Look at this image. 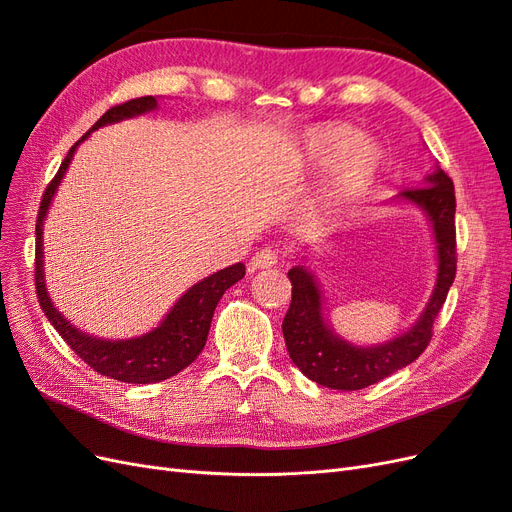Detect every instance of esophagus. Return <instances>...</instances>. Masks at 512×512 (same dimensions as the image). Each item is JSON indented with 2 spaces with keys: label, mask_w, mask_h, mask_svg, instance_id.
<instances>
[{
  "label": "esophagus",
  "mask_w": 512,
  "mask_h": 512,
  "mask_svg": "<svg viewBox=\"0 0 512 512\" xmlns=\"http://www.w3.org/2000/svg\"><path fill=\"white\" fill-rule=\"evenodd\" d=\"M273 265H277V252H273V250H260L250 260V267L252 269H269Z\"/></svg>",
  "instance_id": "obj_1"
}]
</instances>
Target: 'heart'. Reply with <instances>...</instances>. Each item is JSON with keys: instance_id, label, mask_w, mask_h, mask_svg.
I'll list each match as a JSON object with an SVG mask.
<instances>
[{"instance_id": "obj_1", "label": "heart", "mask_w": 512, "mask_h": 512, "mask_svg": "<svg viewBox=\"0 0 512 512\" xmlns=\"http://www.w3.org/2000/svg\"><path fill=\"white\" fill-rule=\"evenodd\" d=\"M299 147L307 168L331 166L327 181L314 198V213L322 222H333L361 203L380 175V147L344 123H318L307 128L299 136Z\"/></svg>"}]
</instances>
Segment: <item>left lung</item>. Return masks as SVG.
<instances>
[{"label": "left lung", "mask_w": 512, "mask_h": 512, "mask_svg": "<svg viewBox=\"0 0 512 512\" xmlns=\"http://www.w3.org/2000/svg\"><path fill=\"white\" fill-rule=\"evenodd\" d=\"M397 203H410L421 209L431 224L436 243L438 275L436 286L421 318L412 327L389 342L374 346H356L337 335L324 318L322 292L316 275L305 265L288 271L292 301L282 322L286 348L292 363L303 374L327 389L359 391L395 374L423 354L431 339V327L442 309L448 288L455 282V188L453 181L436 164L433 173L423 179L421 188H408L397 194Z\"/></svg>", "instance_id": "left-lung-1"}]
</instances>
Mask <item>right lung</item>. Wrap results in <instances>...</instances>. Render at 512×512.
<instances>
[{
    "mask_svg": "<svg viewBox=\"0 0 512 512\" xmlns=\"http://www.w3.org/2000/svg\"><path fill=\"white\" fill-rule=\"evenodd\" d=\"M158 98L145 96L130 102H123L119 106L108 108V111L91 126V130L74 143L68 151L66 160L61 162L55 179L46 188L38 220H36V292L40 307L44 309L46 318L57 329V333L64 337V342L81 356V359L102 376H108L119 382H132V384H151L162 382L170 376L179 374L181 369L194 363L196 356L203 352L207 344V335L211 327V318L215 312V305L220 303L222 294L245 275V265L237 262L222 271H215L213 275L194 284L188 292L181 294V299L170 307V312L156 329L143 333L130 339H104L83 333L74 327L70 320L53 305L49 290L44 282V250H42V226L44 218L49 213L51 200L59 188L61 179H64L66 170L74 158V151L85 138L108 123H117L123 119H132L138 115H145L149 111H156Z\"/></svg>",
    "mask_w": 512,
    "mask_h": 512,
    "instance_id": "add662e5",
    "label": "right lung"
}]
</instances>
